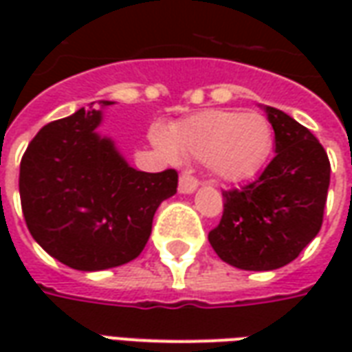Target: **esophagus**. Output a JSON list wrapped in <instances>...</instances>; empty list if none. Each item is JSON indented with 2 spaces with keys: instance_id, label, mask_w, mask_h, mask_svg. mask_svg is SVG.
I'll return each mask as SVG.
<instances>
[{
  "instance_id": "1",
  "label": "esophagus",
  "mask_w": 352,
  "mask_h": 352,
  "mask_svg": "<svg viewBox=\"0 0 352 352\" xmlns=\"http://www.w3.org/2000/svg\"><path fill=\"white\" fill-rule=\"evenodd\" d=\"M198 179L190 173H181L179 177V192H183V194H190L198 188Z\"/></svg>"
}]
</instances>
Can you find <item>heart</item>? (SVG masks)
Wrapping results in <instances>:
<instances>
[{
	"instance_id": "heart-1",
	"label": "heart",
	"mask_w": 352,
	"mask_h": 352,
	"mask_svg": "<svg viewBox=\"0 0 352 352\" xmlns=\"http://www.w3.org/2000/svg\"><path fill=\"white\" fill-rule=\"evenodd\" d=\"M151 138L171 160L183 154L206 162L217 179L228 183L254 175L264 166L273 145L272 124L264 115L232 109L194 113L173 124L169 133L156 126Z\"/></svg>"
}]
</instances>
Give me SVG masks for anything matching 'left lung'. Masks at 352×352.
Listing matches in <instances>:
<instances>
[{
    "label": "left lung",
    "instance_id": "obj_1",
    "mask_svg": "<svg viewBox=\"0 0 352 352\" xmlns=\"http://www.w3.org/2000/svg\"><path fill=\"white\" fill-rule=\"evenodd\" d=\"M265 113L277 154L252 183L222 190V219L209 232L221 260L249 272L298 258L322 226L330 186V160L318 139L279 109Z\"/></svg>",
    "mask_w": 352,
    "mask_h": 352
}]
</instances>
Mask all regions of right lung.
<instances>
[{"mask_svg":"<svg viewBox=\"0 0 352 352\" xmlns=\"http://www.w3.org/2000/svg\"><path fill=\"white\" fill-rule=\"evenodd\" d=\"M111 105V101H101ZM101 111L79 109L37 131L20 162V204L30 234L52 258L98 272L138 258L153 217L177 192L175 169L130 168L96 128Z\"/></svg>","mask_w":352,"mask_h":352,"instance_id":"add662e5","label":"right lung"}]
</instances>
